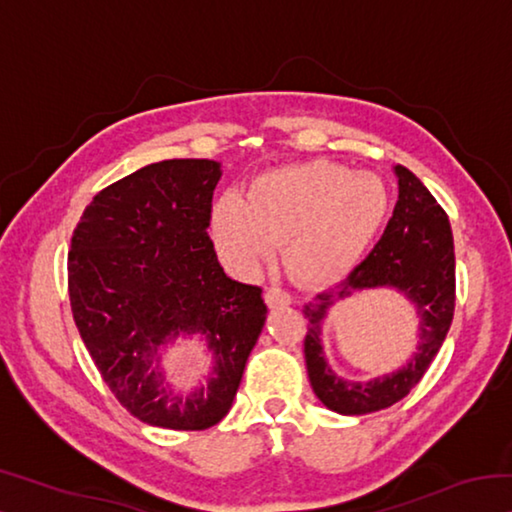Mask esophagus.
<instances>
[{"label":"esophagus","mask_w":512,"mask_h":512,"mask_svg":"<svg viewBox=\"0 0 512 512\" xmlns=\"http://www.w3.org/2000/svg\"><path fill=\"white\" fill-rule=\"evenodd\" d=\"M264 298H266V305H268V307H284V305H291V293L280 289V287H268L266 293H264Z\"/></svg>","instance_id":"1"}]
</instances>
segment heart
Listing matches in <instances>:
<instances>
[{"mask_svg":"<svg viewBox=\"0 0 512 512\" xmlns=\"http://www.w3.org/2000/svg\"><path fill=\"white\" fill-rule=\"evenodd\" d=\"M388 214V189L375 173L311 160L255 178L246 201L225 196L212 210L221 253L241 268L257 266L284 241V264L300 282L343 275L366 253Z\"/></svg>","mask_w":512,"mask_h":512,"instance_id":"obj_1","label":"heart"}]
</instances>
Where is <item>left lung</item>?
Returning a JSON list of instances; mask_svg holds the SVG:
<instances>
[{
  "instance_id": "left-lung-1",
  "label": "left lung",
  "mask_w": 512,
  "mask_h": 512,
  "mask_svg": "<svg viewBox=\"0 0 512 512\" xmlns=\"http://www.w3.org/2000/svg\"><path fill=\"white\" fill-rule=\"evenodd\" d=\"M395 173L400 178V198L375 248L336 291L318 293L302 307L307 318L305 359L311 386L327 409L343 415L386 409L409 395L431 366L454 318L456 259L449 216L415 173L402 164H397ZM370 286H395L419 305L423 343L409 367L361 385L336 378L328 370L319 345V320L334 299Z\"/></svg>"
}]
</instances>
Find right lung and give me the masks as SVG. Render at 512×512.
I'll return each mask as SVG.
<instances>
[{
  "label": "right lung",
  "instance_id": "obj_1",
  "mask_svg": "<svg viewBox=\"0 0 512 512\" xmlns=\"http://www.w3.org/2000/svg\"><path fill=\"white\" fill-rule=\"evenodd\" d=\"M219 178L212 160L149 164L101 189L72 235L74 323L112 395L153 427H214L266 320L262 289L230 280L207 235ZM178 333H203L217 354L208 386L189 396L157 370V348Z\"/></svg>",
  "mask_w": 512,
  "mask_h": 512
}]
</instances>
